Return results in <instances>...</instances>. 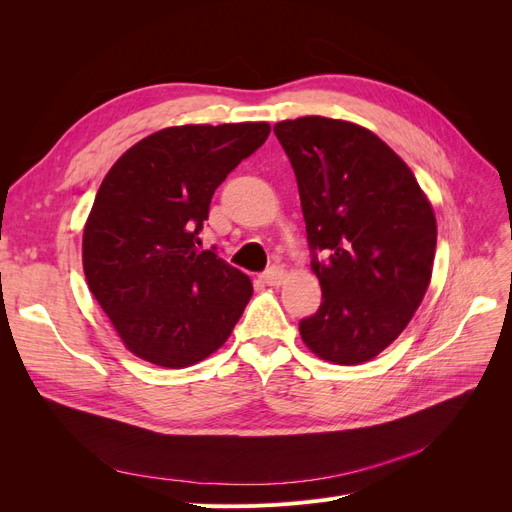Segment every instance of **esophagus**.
<instances>
[{"mask_svg": "<svg viewBox=\"0 0 512 512\" xmlns=\"http://www.w3.org/2000/svg\"><path fill=\"white\" fill-rule=\"evenodd\" d=\"M262 280H265L269 286H282V282L286 280V271L282 267H271L262 273Z\"/></svg>", "mask_w": 512, "mask_h": 512, "instance_id": "obj_1", "label": "esophagus"}]
</instances>
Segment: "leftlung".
Returning <instances> with one entry per match:
<instances>
[{
  "mask_svg": "<svg viewBox=\"0 0 512 512\" xmlns=\"http://www.w3.org/2000/svg\"><path fill=\"white\" fill-rule=\"evenodd\" d=\"M273 132L297 175L322 288L301 337L324 361L365 363L395 342L425 297L436 215L408 164L367 128L312 115Z\"/></svg>",
  "mask_w": 512,
  "mask_h": 512,
  "instance_id": "obj_1",
  "label": "left lung"
}]
</instances>
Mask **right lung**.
<instances>
[{"label":"right lung","mask_w":512,"mask_h":512,"mask_svg":"<svg viewBox=\"0 0 512 512\" xmlns=\"http://www.w3.org/2000/svg\"><path fill=\"white\" fill-rule=\"evenodd\" d=\"M269 132L265 121L166 128L106 173L83 230V269L138 359L188 367L235 329L252 282L215 247L198 250V232L213 192Z\"/></svg>","instance_id":"right-lung-1"}]
</instances>
